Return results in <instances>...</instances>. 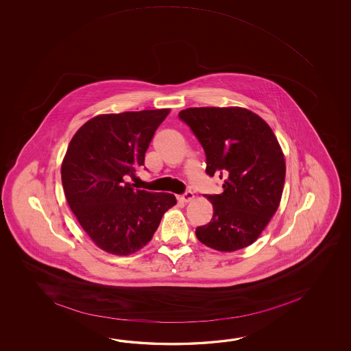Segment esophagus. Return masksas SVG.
Masks as SVG:
<instances>
[{"mask_svg": "<svg viewBox=\"0 0 351 351\" xmlns=\"http://www.w3.org/2000/svg\"><path fill=\"white\" fill-rule=\"evenodd\" d=\"M178 199L180 202H184V203H189V202L193 201L194 194L192 192H186L182 195H178Z\"/></svg>", "mask_w": 351, "mask_h": 351, "instance_id": "obj_1", "label": "esophagus"}]
</instances>
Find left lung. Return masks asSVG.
Listing matches in <instances>:
<instances>
[{"label":"left lung","instance_id":"1","mask_svg":"<svg viewBox=\"0 0 351 351\" xmlns=\"http://www.w3.org/2000/svg\"><path fill=\"white\" fill-rule=\"evenodd\" d=\"M179 118L206 152L210 177L223 179V193L206 195L210 222L195 230L203 245L233 252L252 245L276 213L284 191V152L269 124L239 106L188 108Z\"/></svg>","mask_w":351,"mask_h":351}]
</instances>
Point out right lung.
<instances>
[{
	"label": "right lung",
	"instance_id": "1",
	"mask_svg": "<svg viewBox=\"0 0 351 351\" xmlns=\"http://www.w3.org/2000/svg\"><path fill=\"white\" fill-rule=\"evenodd\" d=\"M171 109L100 114L88 120L67 147L61 180L69 207L82 230L105 252L129 256L142 250L174 194L134 189L152 138Z\"/></svg>",
	"mask_w": 351,
	"mask_h": 351
}]
</instances>
